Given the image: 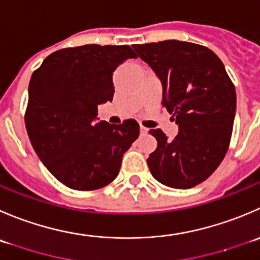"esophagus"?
<instances>
[{"label": "esophagus", "instance_id": "esophagus-1", "mask_svg": "<svg viewBox=\"0 0 260 260\" xmlns=\"http://www.w3.org/2000/svg\"><path fill=\"white\" fill-rule=\"evenodd\" d=\"M140 131H141V133H142V135H145V133H147V128H145V127H142V125H141L140 127Z\"/></svg>", "mask_w": 260, "mask_h": 260}]
</instances>
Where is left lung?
Returning <instances> with one entry per match:
<instances>
[{"label":"left lung","mask_w":260,"mask_h":260,"mask_svg":"<svg viewBox=\"0 0 260 260\" xmlns=\"http://www.w3.org/2000/svg\"><path fill=\"white\" fill-rule=\"evenodd\" d=\"M162 86V102L178 124L173 141L157 128L147 164L153 178L175 189L205 181L223 160L230 145L236 92L225 66L211 49L194 43L164 40L135 44Z\"/></svg>","instance_id":"obj_1"}]
</instances>
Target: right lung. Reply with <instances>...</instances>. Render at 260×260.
Here are the masks:
<instances>
[{
	"label": "right lung",
	"mask_w": 260,
	"mask_h": 260,
	"mask_svg": "<svg viewBox=\"0 0 260 260\" xmlns=\"http://www.w3.org/2000/svg\"><path fill=\"white\" fill-rule=\"evenodd\" d=\"M137 55L129 45L86 44L52 53L32 74L25 125L32 148L55 179L76 190L112 183L140 125L98 122L112 102L113 72Z\"/></svg>",
	"instance_id": "right-lung-1"
}]
</instances>
